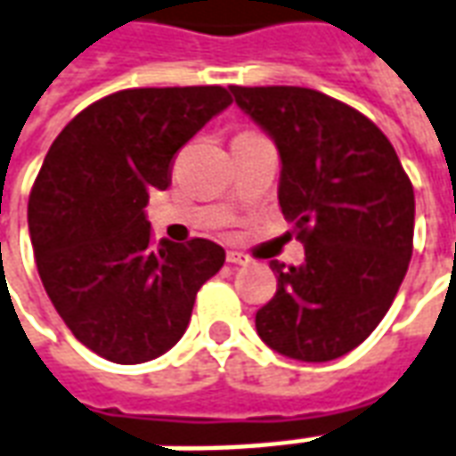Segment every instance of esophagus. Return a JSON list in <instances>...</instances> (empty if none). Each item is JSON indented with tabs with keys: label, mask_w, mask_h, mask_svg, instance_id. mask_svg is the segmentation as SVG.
<instances>
[{
	"label": "esophagus",
	"mask_w": 456,
	"mask_h": 456,
	"mask_svg": "<svg viewBox=\"0 0 456 456\" xmlns=\"http://www.w3.org/2000/svg\"><path fill=\"white\" fill-rule=\"evenodd\" d=\"M227 261L229 264H234V266H244V264H249V259H247L241 251H227Z\"/></svg>",
	"instance_id": "esophagus-1"
}]
</instances>
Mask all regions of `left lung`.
<instances>
[{
	"label": "left lung",
	"instance_id": "1",
	"mask_svg": "<svg viewBox=\"0 0 456 456\" xmlns=\"http://www.w3.org/2000/svg\"><path fill=\"white\" fill-rule=\"evenodd\" d=\"M279 148V205L304 264L272 261L276 294L259 338L294 361H336L393 305L412 256L415 192L383 130L355 108L298 86H229Z\"/></svg>",
	"mask_w": 456,
	"mask_h": 456
}]
</instances>
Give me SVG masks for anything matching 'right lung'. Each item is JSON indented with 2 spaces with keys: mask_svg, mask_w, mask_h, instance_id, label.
<instances>
[{
  "mask_svg": "<svg viewBox=\"0 0 456 456\" xmlns=\"http://www.w3.org/2000/svg\"><path fill=\"white\" fill-rule=\"evenodd\" d=\"M232 95L222 86L128 88L59 133L28 195L37 269L63 323L101 358L152 361L187 330L200 286L224 264L209 239L155 247L148 197Z\"/></svg>",
  "mask_w": 456,
  "mask_h": 456,
  "instance_id": "add662e5",
  "label": "right lung"
}]
</instances>
